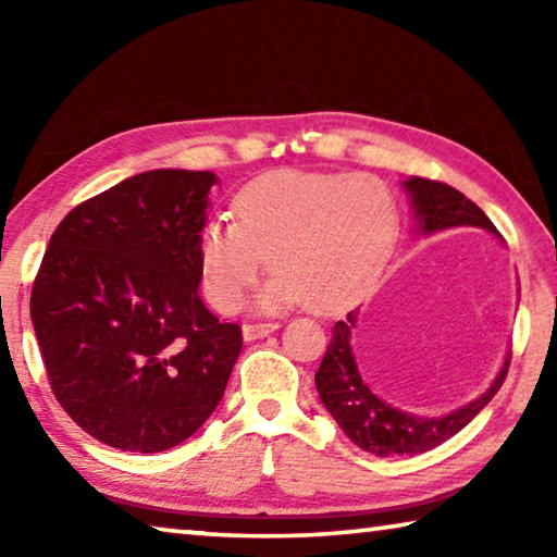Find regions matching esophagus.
<instances>
[{
    "label": "esophagus",
    "instance_id": "34e87169",
    "mask_svg": "<svg viewBox=\"0 0 557 557\" xmlns=\"http://www.w3.org/2000/svg\"><path fill=\"white\" fill-rule=\"evenodd\" d=\"M277 329V322H256V324H245L243 326V338L245 342H256V338H262L272 334Z\"/></svg>",
    "mask_w": 557,
    "mask_h": 557
}]
</instances>
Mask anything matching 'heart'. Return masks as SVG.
<instances>
[{"mask_svg": "<svg viewBox=\"0 0 557 557\" xmlns=\"http://www.w3.org/2000/svg\"><path fill=\"white\" fill-rule=\"evenodd\" d=\"M233 211L199 238L203 295L221 314L238 312L268 258L262 309L342 312L373 289L400 233L395 194L373 174L275 172L245 186Z\"/></svg>", "mask_w": 557, "mask_h": 557, "instance_id": "obj_1", "label": "heart"}]
</instances>
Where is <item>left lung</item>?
Masks as SVG:
<instances>
[{
  "label": "left lung",
  "mask_w": 557,
  "mask_h": 557,
  "mask_svg": "<svg viewBox=\"0 0 557 557\" xmlns=\"http://www.w3.org/2000/svg\"><path fill=\"white\" fill-rule=\"evenodd\" d=\"M405 188L412 196V209L414 215H418L422 233H437L457 228V225H476V228H486L498 235L496 225L486 219V213L449 184L435 182V178L410 176L405 182ZM356 338L358 312L354 309L342 322L334 324L332 342L326 346V354L314 373V381L324 408L332 412V418L346 432V437L375 457L422 455V451L435 449L442 442L455 437L498 393L508 373V366H511V354H508L504 369L496 375L492 388L474 403L449 414H442V418H418V414L395 410L381 398H375L356 366Z\"/></svg>",
  "instance_id": "1"
}]
</instances>
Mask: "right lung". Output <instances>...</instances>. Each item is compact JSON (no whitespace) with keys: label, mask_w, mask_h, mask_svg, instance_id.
<instances>
[{"label":"right lung","mask_w":557,"mask_h":557,"mask_svg":"<svg viewBox=\"0 0 557 557\" xmlns=\"http://www.w3.org/2000/svg\"><path fill=\"white\" fill-rule=\"evenodd\" d=\"M211 172L154 169L83 201L53 231L32 287L51 391L122 451H164L221 403L243 348L199 295Z\"/></svg>","instance_id":"obj_1"}]
</instances>
